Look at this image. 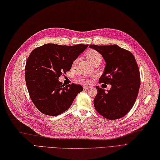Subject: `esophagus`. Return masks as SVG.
Returning a JSON list of instances; mask_svg holds the SVG:
<instances>
[{
    "label": "esophagus",
    "mask_w": 160,
    "mask_h": 160,
    "mask_svg": "<svg viewBox=\"0 0 160 160\" xmlns=\"http://www.w3.org/2000/svg\"><path fill=\"white\" fill-rule=\"evenodd\" d=\"M91 88L90 86H84V90H88V89H89V88Z\"/></svg>",
    "instance_id": "34e87169"
}]
</instances>
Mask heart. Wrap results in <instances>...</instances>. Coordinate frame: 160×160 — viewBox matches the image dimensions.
Returning a JSON list of instances; mask_svg holds the SVG:
<instances>
[{
	"label": "heart",
	"instance_id": "heart-1",
	"mask_svg": "<svg viewBox=\"0 0 160 160\" xmlns=\"http://www.w3.org/2000/svg\"><path fill=\"white\" fill-rule=\"evenodd\" d=\"M86 57L87 58V59L88 60V61H89L91 64L92 62H93L94 61H102V57L101 55V54H100L99 52L94 51V50H89L86 53ZM76 60H75L73 63H72V65H74L76 62ZM80 81L83 82H85V83H89V80L84 78H82L80 79Z\"/></svg>",
	"mask_w": 160,
	"mask_h": 160
}]
</instances>
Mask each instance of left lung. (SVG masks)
Segmentation results:
<instances>
[{
  "mask_svg": "<svg viewBox=\"0 0 160 160\" xmlns=\"http://www.w3.org/2000/svg\"><path fill=\"white\" fill-rule=\"evenodd\" d=\"M90 47L99 52L106 62L99 83L111 85L108 92L96 86L94 107L106 119H120L131 111L138 96L140 75L137 61L131 52L117 45Z\"/></svg>",
  "mask_w": 160,
  "mask_h": 160,
  "instance_id": "1",
  "label": "left lung"
}]
</instances>
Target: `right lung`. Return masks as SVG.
<instances>
[{
	"label": "right lung",
	"instance_id": "right-lung-1",
	"mask_svg": "<svg viewBox=\"0 0 160 160\" xmlns=\"http://www.w3.org/2000/svg\"><path fill=\"white\" fill-rule=\"evenodd\" d=\"M88 47L47 43L31 52L25 67L26 83L29 97L41 113L49 116L61 114L83 90L80 84L64 86L58 78L70 70L73 61Z\"/></svg>",
	"mask_w": 160,
	"mask_h": 160
}]
</instances>
